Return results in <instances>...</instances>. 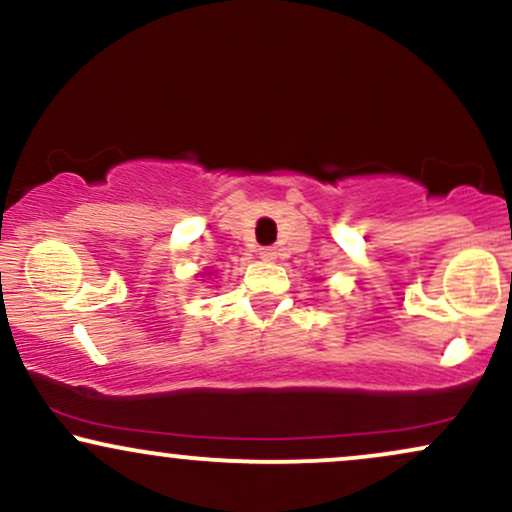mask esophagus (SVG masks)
I'll list each match as a JSON object with an SVG mask.
<instances>
[{"instance_id": "esophagus-1", "label": "esophagus", "mask_w": 512, "mask_h": 512, "mask_svg": "<svg viewBox=\"0 0 512 512\" xmlns=\"http://www.w3.org/2000/svg\"><path fill=\"white\" fill-rule=\"evenodd\" d=\"M260 257H262V260H267V262H274L276 257H279V252H276L274 248H264V250L260 252Z\"/></svg>"}]
</instances>
